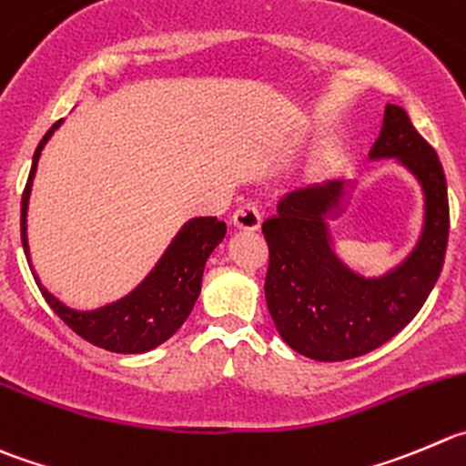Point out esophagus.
Wrapping results in <instances>:
<instances>
[{
    "mask_svg": "<svg viewBox=\"0 0 466 466\" xmlns=\"http://www.w3.org/2000/svg\"><path fill=\"white\" fill-rule=\"evenodd\" d=\"M233 226L240 230H258L260 228V210L256 203H242L233 212Z\"/></svg>",
    "mask_w": 466,
    "mask_h": 466,
    "instance_id": "obj_1",
    "label": "esophagus"
}]
</instances>
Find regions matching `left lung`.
Returning a JSON list of instances; mask_svg holds the SVG:
<instances>
[{
    "instance_id": "left-lung-1",
    "label": "left lung",
    "mask_w": 466,
    "mask_h": 466,
    "mask_svg": "<svg viewBox=\"0 0 466 466\" xmlns=\"http://www.w3.org/2000/svg\"><path fill=\"white\" fill-rule=\"evenodd\" d=\"M370 157H396L419 178L425 224L410 258L380 279L359 277L331 249L325 217L339 215L343 183L286 194L263 221L269 249L265 299L281 339L316 361H345L380 348L420 311L444 268L449 194L435 148L398 105H387Z\"/></svg>"
}]
</instances>
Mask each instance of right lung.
<instances>
[{"instance_id": "1", "label": "right lung", "mask_w": 466, "mask_h": 466, "mask_svg": "<svg viewBox=\"0 0 466 466\" xmlns=\"http://www.w3.org/2000/svg\"><path fill=\"white\" fill-rule=\"evenodd\" d=\"M61 126L56 121L46 137L38 144L31 162L29 178H26L25 192H22L20 208V233L22 247H25L26 260H29V245H26V206H29L31 180L36 174L38 157H41L43 146L52 137V132ZM226 224L217 217H197L189 219L180 228L178 236L164 251L159 263L153 272L118 302L107 304L96 311H75L61 304L52 292L41 286L34 272L38 288H41L46 302L52 311L70 327L77 336H82L88 343L97 348L109 350V352L121 354H139L157 348L164 340L171 339L180 329L187 316L192 313L194 302L201 292L203 268H206L208 256L212 254L217 245L224 240Z\"/></svg>"}]
</instances>
